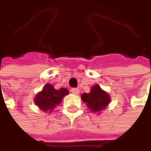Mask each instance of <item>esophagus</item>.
Here are the masks:
<instances>
[{"mask_svg":"<svg viewBox=\"0 0 151 151\" xmlns=\"http://www.w3.org/2000/svg\"><path fill=\"white\" fill-rule=\"evenodd\" d=\"M71 93H74V94H78L79 93H80V90H79V88H71Z\"/></svg>","mask_w":151,"mask_h":151,"instance_id":"34e87169","label":"esophagus"}]
</instances>
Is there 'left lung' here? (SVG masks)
Listing matches in <instances>:
<instances>
[{
    "label": "left lung",
    "mask_w": 151,
    "mask_h": 151,
    "mask_svg": "<svg viewBox=\"0 0 151 151\" xmlns=\"http://www.w3.org/2000/svg\"><path fill=\"white\" fill-rule=\"evenodd\" d=\"M81 100L94 113L100 112L106 107L110 102V96L103 91L99 85H95L91 88V91L88 93H83L81 95Z\"/></svg>",
    "instance_id": "1"
}]
</instances>
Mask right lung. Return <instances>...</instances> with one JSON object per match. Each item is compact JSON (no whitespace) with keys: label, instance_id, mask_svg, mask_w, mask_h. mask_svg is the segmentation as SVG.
<instances>
[{"label":"right lung","instance_id":"right-lung-1","mask_svg":"<svg viewBox=\"0 0 151 151\" xmlns=\"http://www.w3.org/2000/svg\"><path fill=\"white\" fill-rule=\"evenodd\" d=\"M67 88L55 89L50 84H46L43 90L38 93L35 97V103L40 109L45 112L53 110L57 105L61 103L64 95L68 94Z\"/></svg>","mask_w":151,"mask_h":151}]
</instances>
